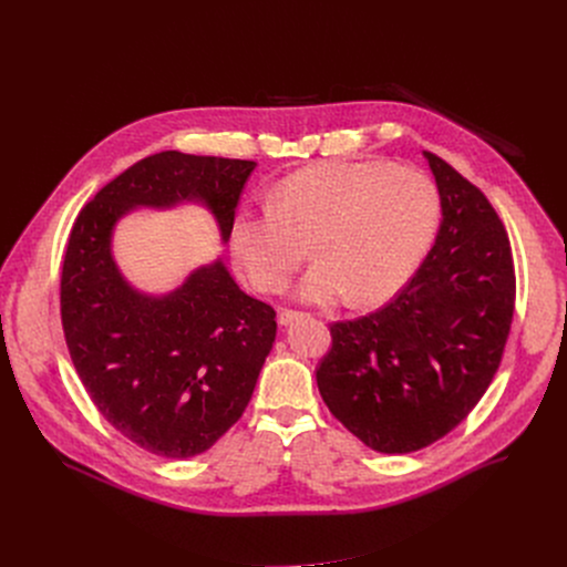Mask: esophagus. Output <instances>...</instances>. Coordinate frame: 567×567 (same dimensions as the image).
<instances>
[{"label": "esophagus", "instance_id": "1", "mask_svg": "<svg viewBox=\"0 0 567 567\" xmlns=\"http://www.w3.org/2000/svg\"><path fill=\"white\" fill-rule=\"evenodd\" d=\"M302 316V311H296V309H280L278 311V322L280 326H289V322L298 320Z\"/></svg>", "mask_w": 567, "mask_h": 567}]
</instances>
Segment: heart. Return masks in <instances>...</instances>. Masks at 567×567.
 <instances>
[{
	"label": "heart",
	"mask_w": 567,
	"mask_h": 567,
	"mask_svg": "<svg viewBox=\"0 0 567 567\" xmlns=\"http://www.w3.org/2000/svg\"><path fill=\"white\" fill-rule=\"evenodd\" d=\"M265 210H239L228 230L237 269L262 293H280L311 239L318 262L300 282L309 302L390 298L415 274L440 224L429 175L388 161H322L280 179Z\"/></svg>",
	"instance_id": "obj_1"
}]
</instances>
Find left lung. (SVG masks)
I'll return each instance as SVG.
<instances>
[{
  "label": "left lung",
  "instance_id": "left-lung-1",
  "mask_svg": "<svg viewBox=\"0 0 567 567\" xmlns=\"http://www.w3.org/2000/svg\"><path fill=\"white\" fill-rule=\"evenodd\" d=\"M424 156L442 199L433 249L388 305L332 322L316 368L330 413L379 453L420 451L466 420L514 318L516 274L496 208L444 158Z\"/></svg>",
  "mask_w": 567,
  "mask_h": 567
}]
</instances>
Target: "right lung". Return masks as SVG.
Returning <instances> with one entry per match:
<instances>
[{
    "label": "right lung",
    "mask_w": 567,
    "mask_h": 567,
    "mask_svg": "<svg viewBox=\"0 0 567 567\" xmlns=\"http://www.w3.org/2000/svg\"><path fill=\"white\" fill-rule=\"evenodd\" d=\"M254 168L158 152L103 186L73 221L60 276L69 357L99 413L154 455H199L241 417L276 341V311L241 291L221 262L164 298L134 291L112 260V228L132 206L197 199L228 239Z\"/></svg>",
    "instance_id": "1"
}]
</instances>
